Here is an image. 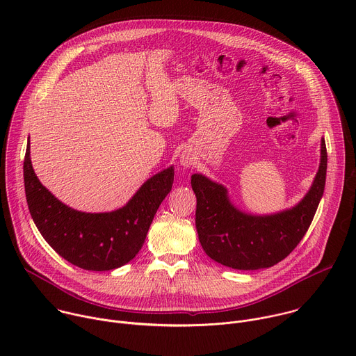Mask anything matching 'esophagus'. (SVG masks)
Wrapping results in <instances>:
<instances>
[{"label":"esophagus","instance_id":"obj_1","mask_svg":"<svg viewBox=\"0 0 356 356\" xmlns=\"http://www.w3.org/2000/svg\"><path fill=\"white\" fill-rule=\"evenodd\" d=\"M193 162H194V158H193L191 154H181L180 165H183L184 168H188V166L193 165Z\"/></svg>","mask_w":356,"mask_h":356}]
</instances>
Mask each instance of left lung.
Returning a JSON list of instances; mask_svg holds the SVG:
<instances>
[{"label":"left lung","mask_w":356,"mask_h":356,"mask_svg":"<svg viewBox=\"0 0 356 356\" xmlns=\"http://www.w3.org/2000/svg\"><path fill=\"white\" fill-rule=\"evenodd\" d=\"M327 147L321 139L318 172L307 194L291 209L257 216L236 209L228 190L200 173L191 176L197 197L195 228L207 255L228 268L257 270L283 261L307 232L325 187Z\"/></svg>","instance_id":"left-lung-1"}]
</instances>
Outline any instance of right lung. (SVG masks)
Instances as JSON below:
<instances>
[{
    "mask_svg": "<svg viewBox=\"0 0 356 356\" xmlns=\"http://www.w3.org/2000/svg\"><path fill=\"white\" fill-rule=\"evenodd\" d=\"M28 139L24 183L29 213L44 238L62 258L86 270H113L132 261L149 227L170 193L173 166L147 179L127 204L110 213L77 211L58 200L38 179Z\"/></svg>",
    "mask_w": 356,
    "mask_h": 356,
    "instance_id": "add662e5",
    "label": "right lung"
}]
</instances>
